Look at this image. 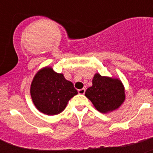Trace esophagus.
Wrapping results in <instances>:
<instances>
[{
    "instance_id": "34e87169",
    "label": "esophagus",
    "mask_w": 153,
    "mask_h": 153,
    "mask_svg": "<svg viewBox=\"0 0 153 153\" xmlns=\"http://www.w3.org/2000/svg\"><path fill=\"white\" fill-rule=\"evenodd\" d=\"M85 91H86V90H85L84 88L80 89V90H78V93H79V94H84Z\"/></svg>"
}]
</instances>
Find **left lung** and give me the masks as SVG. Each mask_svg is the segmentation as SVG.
I'll return each instance as SVG.
<instances>
[{
    "label": "left lung",
    "mask_w": 153,
    "mask_h": 153,
    "mask_svg": "<svg viewBox=\"0 0 153 153\" xmlns=\"http://www.w3.org/2000/svg\"><path fill=\"white\" fill-rule=\"evenodd\" d=\"M85 96L98 111L106 113L121 106L125 100V91L118 79L97 74L93 79V86L86 90Z\"/></svg>",
    "instance_id": "left-lung-1"
}]
</instances>
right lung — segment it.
<instances>
[{
	"label": "right lung",
	"instance_id": "obj_1",
	"mask_svg": "<svg viewBox=\"0 0 153 153\" xmlns=\"http://www.w3.org/2000/svg\"><path fill=\"white\" fill-rule=\"evenodd\" d=\"M76 94L74 84L51 67L40 70L31 83L30 95L35 106L50 116L61 113L68 101Z\"/></svg>",
	"mask_w": 153,
	"mask_h": 153
}]
</instances>
